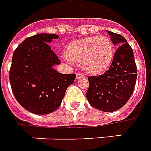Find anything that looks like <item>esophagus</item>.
Listing matches in <instances>:
<instances>
[{
    "instance_id": "esophagus-1",
    "label": "esophagus",
    "mask_w": 151,
    "mask_h": 151,
    "mask_svg": "<svg viewBox=\"0 0 151 151\" xmlns=\"http://www.w3.org/2000/svg\"><path fill=\"white\" fill-rule=\"evenodd\" d=\"M84 76V75L83 73H81V72H77L76 73V79L79 80V79H81Z\"/></svg>"
}]
</instances>
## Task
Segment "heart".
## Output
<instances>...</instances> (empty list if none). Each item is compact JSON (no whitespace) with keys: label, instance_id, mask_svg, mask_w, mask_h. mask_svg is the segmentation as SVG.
<instances>
[{"label":"heart","instance_id":"b5f03b06","mask_svg":"<svg viewBox=\"0 0 151 151\" xmlns=\"http://www.w3.org/2000/svg\"><path fill=\"white\" fill-rule=\"evenodd\" d=\"M114 45L106 36H89L73 40L65 50V56L72 63H82L87 72L98 75L106 70L114 57Z\"/></svg>","mask_w":151,"mask_h":151}]
</instances>
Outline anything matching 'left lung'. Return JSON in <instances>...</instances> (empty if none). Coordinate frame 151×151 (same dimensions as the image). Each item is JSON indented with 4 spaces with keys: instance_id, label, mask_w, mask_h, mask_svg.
<instances>
[{
    "instance_id": "8db88e82",
    "label": "left lung",
    "mask_w": 151,
    "mask_h": 151,
    "mask_svg": "<svg viewBox=\"0 0 151 151\" xmlns=\"http://www.w3.org/2000/svg\"><path fill=\"white\" fill-rule=\"evenodd\" d=\"M114 45H119L111 65L104 74L88 76L86 98L89 104L105 112L117 111L129 101L135 87L137 70L133 51L120 34L107 31Z\"/></svg>"
}]
</instances>
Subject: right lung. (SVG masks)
<instances>
[{
    "instance_id": "add662e5",
    "label": "right lung",
    "mask_w": 151,
    "mask_h": 151,
    "mask_svg": "<svg viewBox=\"0 0 151 151\" xmlns=\"http://www.w3.org/2000/svg\"><path fill=\"white\" fill-rule=\"evenodd\" d=\"M55 34L41 33L25 39L16 48L9 69V82L16 100L36 115H46L60 106L76 74L53 68L60 60L49 45Z\"/></svg>"
}]
</instances>
